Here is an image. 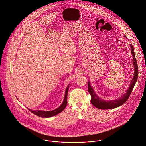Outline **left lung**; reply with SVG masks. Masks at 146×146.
<instances>
[{
  "mask_svg": "<svg viewBox=\"0 0 146 146\" xmlns=\"http://www.w3.org/2000/svg\"><path fill=\"white\" fill-rule=\"evenodd\" d=\"M125 38L126 36H124ZM131 49V53L132 56L133 57V66L135 68V72H134V76L133 78L132 79L131 84L129 85V87L127 90V92L124 93L123 95L120 97L119 98L115 100H112V101H104L99 98L96 94L95 93L94 91L93 90V88L90 85V82L88 81V92L91 96V103L95 106L96 108L100 109V110H110L117 108L121 105L124 104L126 101L129 97L131 92L134 88L135 84L137 80L138 76V65L137 63V60L135 57V52L133 49V46L132 45H130Z\"/></svg>",
  "mask_w": 146,
  "mask_h": 146,
  "instance_id": "1",
  "label": "left lung"
}]
</instances>
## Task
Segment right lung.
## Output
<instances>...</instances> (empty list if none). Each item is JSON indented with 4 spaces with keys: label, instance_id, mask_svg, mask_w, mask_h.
I'll use <instances>...</instances> for the list:
<instances>
[{
    "label": "right lung",
    "instance_id": "obj_1",
    "mask_svg": "<svg viewBox=\"0 0 146 146\" xmlns=\"http://www.w3.org/2000/svg\"><path fill=\"white\" fill-rule=\"evenodd\" d=\"M68 88H69V86H68L66 90V93H65V97H64V101L63 102L62 104L56 110H53V111H33L31 110H29V111H31L32 113H33L34 114L42 117V118H48V117H53L54 115H56V114H59V113L62 112L65 108L67 106V95L68 92Z\"/></svg>",
    "mask_w": 146,
    "mask_h": 146
}]
</instances>
